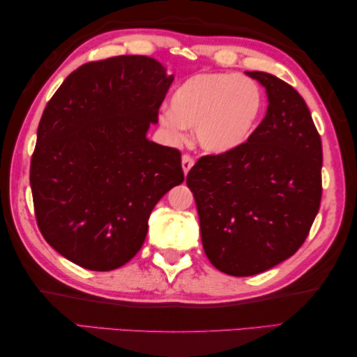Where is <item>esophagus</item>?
Instances as JSON below:
<instances>
[{"mask_svg":"<svg viewBox=\"0 0 357 357\" xmlns=\"http://www.w3.org/2000/svg\"><path fill=\"white\" fill-rule=\"evenodd\" d=\"M192 166H195V158H192V156L188 155V153H185V155L182 156V167H183L185 175L191 171Z\"/></svg>","mask_w":357,"mask_h":357,"instance_id":"1","label":"esophagus"}]
</instances>
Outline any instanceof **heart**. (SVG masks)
Instances as JSON below:
<instances>
[{
    "mask_svg": "<svg viewBox=\"0 0 357 357\" xmlns=\"http://www.w3.org/2000/svg\"><path fill=\"white\" fill-rule=\"evenodd\" d=\"M264 110V93L253 79L231 73H197L182 82L171 98V109L160 120L174 137L196 128V139L210 153L241 147Z\"/></svg>",
    "mask_w": 357,
    "mask_h": 357,
    "instance_id": "1",
    "label": "heart"
}]
</instances>
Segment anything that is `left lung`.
<instances>
[{"label":"left lung","mask_w":357,"mask_h":357,"mask_svg":"<svg viewBox=\"0 0 357 357\" xmlns=\"http://www.w3.org/2000/svg\"><path fill=\"white\" fill-rule=\"evenodd\" d=\"M248 75L266 89V116L241 147L201 156L186 175L204 251L234 277L256 275L293 256L323 195V147L303 98L275 75Z\"/></svg>","instance_id":"1"}]
</instances>
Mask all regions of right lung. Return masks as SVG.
<instances>
[{"mask_svg":"<svg viewBox=\"0 0 357 357\" xmlns=\"http://www.w3.org/2000/svg\"><path fill=\"white\" fill-rule=\"evenodd\" d=\"M174 77L150 56L82 64L50 98L31 156L45 242L89 271L136 256L156 202L183 182L182 153L145 137Z\"/></svg>","mask_w":357,"mask_h":357,"instance_id":"right-lung-1","label":"right lung"}]
</instances>
